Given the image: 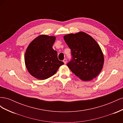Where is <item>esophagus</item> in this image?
<instances>
[{"label": "esophagus", "instance_id": "34e87169", "mask_svg": "<svg viewBox=\"0 0 123 123\" xmlns=\"http://www.w3.org/2000/svg\"><path fill=\"white\" fill-rule=\"evenodd\" d=\"M63 62H64V64H66V62H67V59H66V58H65L64 60H63Z\"/></svg>", "mask_w": 123, "mask_h": 123}]
</instances>
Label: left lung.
Masks as SVG:
<instances>
[{
	"mask_svg": "<svg viewBox=\"0 0 123 123\" xmlns=\"http://www.w3.org/2000/svg\"><path fill=\"white\" fill-rule=\"evenodd\" d=\"M71 51L72 59L67 64L71 71L84 81L91 80L101 71L104 57L99 44L83 32L64 36Z\"/></svg>",
	"mask_w": 123,
	"mask_h": 123,
	"instance_id": "1",
	"label": "left lung"
}]
</instances>
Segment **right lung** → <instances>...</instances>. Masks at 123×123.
<instances>
[{
	"label": "right lung",
	"instance_id": "obj_1",
	"mask_svg": "<svg viewBox=\"0 0 123 123\" xmlns=\"http://www.w3.org/2000/svg\"><path fill=\"white\" fill-rule=\"evenodd\" d=\"M56 37L40 35L29 44L25 55L26 68L31 75L43 80L56 73L64 63L58 60L57 53L52 46Z\"/></svg>",
	"mask_w": 123,
	"mask_h": 123
}]
</instances>
